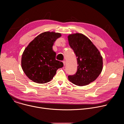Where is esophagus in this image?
I'll use <instances>...</instances> for the list:
<instances>
[{
    "label": "esophagus",
    "mask_w": 124,
    "mask_h": 124,
    "mask_svg": "<svg viewBox=\"0 0 124 124\" xmlns=\"http://www.w3.org/2000/svg\"><path fill=\"white\" fill-rule=\"evenodd\" d=\"M63 64H64V65L65 66V64H66V61H63Z\"/></svg>",
    "instance_id": "obj_1"
}]
</instances>
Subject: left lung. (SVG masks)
I'll return each instance as SVG.
<instances>
[{"label":"left lung","mask_w":124,"mask_h":124,"mask_svg":"<svg viewBox=\"0 0 124 124\" xmlns=\"http://www.w3.org/2000/svg\"><path fill=\"white\" fill-rule=\"evenodd\" d=\"M68 38L69 45L76 55L78 65L76 73L68 76V79L78 86L89 84L101 73L102 57L97 48L83 34H70Z\"/></svg>","instance_id":"1"}]
</instances>
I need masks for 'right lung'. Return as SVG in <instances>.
<instances>
[{
    "instance_id": "right-lung-1",
    "label": "right lung",
    "mask_w": 124,
    "mask_h": 124,
    "mask_svg": "<svg viewBox=\"0 0 124 124\" xmlns=\"http://www.w3.org/2000/svg\"><path fill=\"white\" fill-rule=\"evenodd\" d=\"M61 34L45 32L39 35L25 48L22 57V67L26 76L38 83L50 81L63 62L55 59L52 46Z\"/></svg>"
}]
</instances>
